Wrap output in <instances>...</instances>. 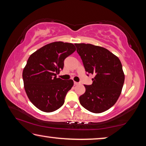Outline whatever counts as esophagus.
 I'll list each match as a JSON object with an SVG mask.
<instances>
[{
  "instance_id": "obj_1",
  "label": "esophagus",
  "mask_w": 146,
  "mask_h": 146,
  "mask_svg": "<svg viewBox=\"0 0 146 146\" xmlns=\"http://www.w3.org/2000/svg\"><path fill=\"white\" fill-rule=\"evenodd\" d=\"M74 84L75 85H78V84H79V82H74Z\"/></svg>"
}]
</instances>
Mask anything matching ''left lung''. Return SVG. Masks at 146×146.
Masks as SVG:
<instances>
[{
  "mask_svg": "<svg viewBox=\"0 0 146 146\" xmlns=\"http://www.w3.org/2000/svg\"><path fill=\"white\" fill-rule=\"evenodd\" d=\"M87 75H95L91 85H84L86 92L79 97L80 104L95 113L106 111L115 104L124 82L121 62L102 47L90 44H75Z\"/></svg>",
  "mask_w": 146,
  "mask_h": 146,
  "instance_id": "8db88e82",
  "label": "left lung"
}]
</instances>
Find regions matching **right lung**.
Masks as SVG:
<instances>
[{
	"instance_id": "obj_1",
	"label": "right lung",
	"mask_w": 146,
	"mask_h": 146,
	"mask_svg": "<svg viewBox=\"0 0 146 146\" xmlns=\"http://www.w3.org/2000/svg\"><path fill=\"white\" fill-rule=\"evenodd\" d=\"M76 50L71 43L55 42L42 47L29 56L24 68V89L31 103L44 112H53L64 104L72 80L56 77L64 60Z\"/></svg>"
}]
</instances>
